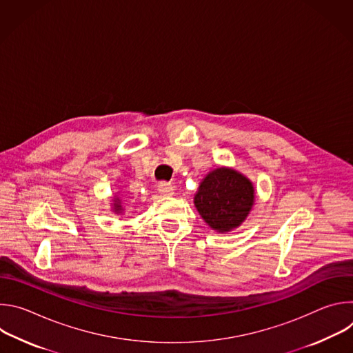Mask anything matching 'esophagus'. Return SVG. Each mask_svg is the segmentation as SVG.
I'll use <instances>...</instances> for the list:
<instances>
[{"label":"esophagus","mask_w":353,"mask_h":353,"mask_svg":"<svg viewBox=\"0 0 353 353\" xmlns=\"http://www.w3.org/2000/svg\"><path fill=\"white\" fill-rule=\"evenodd\" d=\"M158 191L162 194V195H165V196H172L173 194H174V187L170 184V183H161L159 185H158Z\"/></svg>","instance_id":"obj_1"}]
</instances>
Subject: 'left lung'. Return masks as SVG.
<instances>
[{
  "instance_id": "obj_1",
  "label": "left lung",
  "mask_w": 353,
  "mask_h": 353,
  "mask_svg": "<svg viewBox=\"0 0 353 353\" xmlns=\"http://www.w3.org/2000/svg\"><path fill=\"white\" fill-rule=\"evenodd\" d=\"M254 185L230 168L211 170L194 195V205L207 225L226 233L239 228L254 205Z\"/></svg>"
}]
</instances>
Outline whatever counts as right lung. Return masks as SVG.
Instances as JSON below:
<instances>
[{"label": "right lung", "instance_id": "right-lung-1", "mask_svg": "<svg viewBox=\"0 0 353 353\" xmlns=\"http://www.w3.org/2000/svg\"><path fill=\"white\" fill-rule=\"evenodd\" d=\"M114 201V204H113V211L116 212V214H121L123 212V205H121V199L117 196V198H114L113 199Z\"/></svg>", "mask_w": 353, "mask_h": 353}]
</instances>
